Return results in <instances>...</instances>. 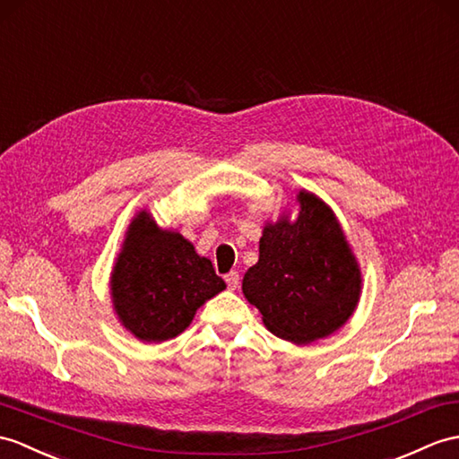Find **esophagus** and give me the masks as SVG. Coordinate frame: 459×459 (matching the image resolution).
<instances>
[{
    "mask_svg": "<svg viewBox=\"0 0 459 459\" xmlns=\"http://www.w3.org/2000/svg\"><path fill=\"white\" fill-rule=\"evenodd\" d=\"M225 281H227V285H229V290H237V287L240 285V275H238V272H229L227 275H225Z\"/></svg>",
    "mask_w": 459,
    "mask_h": 459,
    "instance_id": "34e87169",
    "label": "esophagus"
}]
</instances>
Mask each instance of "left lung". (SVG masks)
I'll return each mask as SVG.
<instances>
[{
	"mask_svg": "<svg viewBox=\"0 0 459 459\" xmlns=\"http://www.w3.org/2000/svg\"><path fill=\"white\" fill-rule=\"evenodd\" d=\"M299 215L265 222L260 258L244 273L242 293L272 334L295 344L330 336L354 313L361 272L323 199L301 189Z\"/></svg>",
	"mask_w": 459,
	"mask_h": 459,
	"instance_id": "left-lung-1",
	"label": "left lung"
}]
</instances>
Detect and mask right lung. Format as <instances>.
I'll return each mask as SVG.
<instances>
[{
    "mask_svg": "<svg viewBox=\"0 0 459 459\" xmlns=\"http://www.w3.org/2000/svg\"><path fill=\"white\" fill-rule=\"evenodd\" d=\"M211 260L176 230L160 229L141 211L126 230L111 272V301L121 325L143 342H164L225 290Z\"/></svg>",
    "mask_w": 459,
    "mask_h": 459,
    "instance_id": "1",
    "label": "right lung"
}]
</instances>
